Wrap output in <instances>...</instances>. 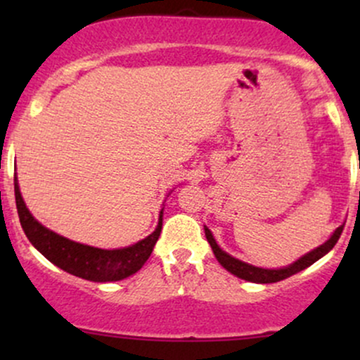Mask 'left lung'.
Masks as SVG:
<instances>
[{"label": "left lung", "instance_id": "obj_1", "mask_svg": "<svg viewBox=\"0 0 360 360\" xmlns=\"http://www.w3.org/2000/svg\"><path fill=\"white\" fill-rule=\"evenodd\" d=\"M345 225V223H344ZM344 225H340L338 229L333 230V233L330 235V238L326 242L318 245L316 249L307 252L304 255H301L300 259H296L295 262L289 264V266L284 267H278V269H266V267H257V266H252V264L243 262L240 259H235L233 255L226 254L225 250L218 245L217 240H214L212 230L205 225V235H206V240H208L210 245H212V250L217 257L218 262L225 267L230 274L237 276V278L249 281V283H257V284H269V283H278V281H283L289 278L292 274H298L300 271L307 269V267L315 264L318 259H321L323 255L328 254L330 250L335 247V243L340 238L342 230H344Z\"/></svg>", "mask_w": 360, "mask_h": 360}]
</instances>
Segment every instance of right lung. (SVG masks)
Segmentation results:
<instances>
[{
	"mask_svg": "<svg viewBox=\"0 0 360 360\" xmlns=\"http://www.w3.org/2000/svg\"><path fill=\"white\" fill-rule=\"evenodd\" d=\"M15 200L20 223H22L23 232L32 242V245L45 259L51 260L53 266L60 267L62 271L69 272L76 278L93 281V283L122 281L142 269L143 264L150 257L155 242L159 240L160 230H162L164 208L159 213V223H157L155 230L143 240L123 247V249H98V247L86 245V243L69 240L35 220L34 214L25 205L16 177Z\"/></svg>",
	"mask_w": 360,
	"mask_h": 360,
	"instance_id": "1",
	"label": "right lung"
}]
</instances>
